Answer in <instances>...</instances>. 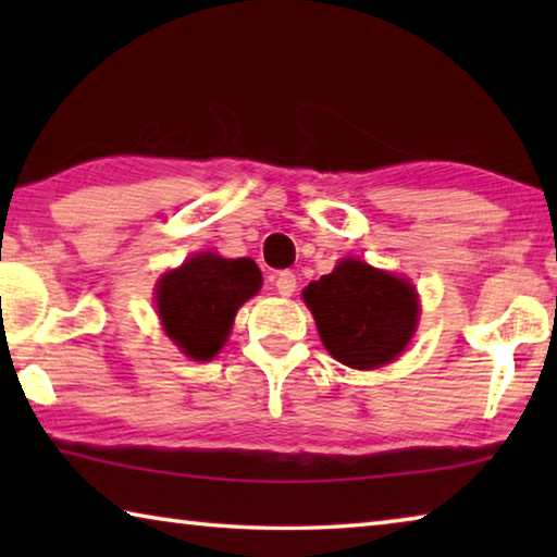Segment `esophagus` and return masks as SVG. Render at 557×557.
<instances>
[{"instance_id":"esophagus-1","label":"esophagus","mask_w":557,"mask_h":557,"mask_svg":"<svg viewBox=\"0 0 557 557\" xmlns=\"http://www.w3.org/2000/svg\"><path fill=\"white\" fill-rule=\"evenodd\" d=\"M275 289H277V295L280 297H292L295 295V289H297V275L295 272H289V270H282V272H277L275 275Z\"/></svg>"}]
</instances>
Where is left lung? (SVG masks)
Instances as JSON below:
<instances>
[{"instance_id":"1","label":"left lung","mask_w":557,"mask_h":557,"mask_svg":"<svg viewBox=\"0 0 557 557\" xmlns=\"http://www.w3.org/2000/svg\"><path fill=\"white\" fill-rule=\"evenodd\" d=\"M319 336L336 361L371 371L391 363L418 329V292L405 277L344 258L301 289Z\"/></svg>"}]
</instances>
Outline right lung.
<instances>
[{"mask_svg":"<svg viewBox=\"0 0 557 557\" xmlns=\"http://www.w3.org/2000/svg\"><path fill=\"white\" fill-rule=\"evenodd\" d=\"M260 285L262 272L256 260L199 252L157 282V312L182 354L194 361H211L228 342L238 309L258 295Z\"/></svg>","mask_w":557,"mask_h":557,"instance_id":"1","label":"right lung"}]
</instances>
